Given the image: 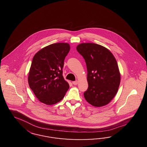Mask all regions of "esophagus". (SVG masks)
Listing matches in <instances>:
<instances>
[{"mask_svg": "<svg viewBox=\"0 0 147 147\" xmlns=\"http://www.w3.org/2000/svg\"><path fill=\"white\" fill-rule=\"evenodd\" d=\"M72 83H73V85H77V84H78V82L76 80V81H75V82H73Z\"/></svg>", "mask_w": 147, "mask_h": 147, "instance_id": "esophagus-1", "label": "esophagus"}]
</instances>
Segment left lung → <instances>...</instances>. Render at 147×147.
Listing matches in <instances>:
<instances>
[{
    "mask_svg": "<svg viewBox=\"0 0 147 147\" xmlns=\"http://www.w3.org/2000/svg\"><path fill=\"white\" fill-rule=\"evenodd\" d=\"M76 50L87 67L88 86L84 93L85 100L94 107L107 105L117 94L120 83L116 59L108 49L94 43L80 44Z\"/></svg>",
    "mask_w": 147,
    "mask_h": 147,
    "instance_id": "1",
    "label": "left lung"
}]
</instances>
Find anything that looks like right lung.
I'll use <instances>...</instances> for the list:
<instances>
[{
    "instance_id": "1",
    "label": "right lung",
    "mask_w": 147,
    "mask_h": 147,
    "mask_svg": "<svg viewBox=\"0 0 147 147\" xmlns=\"http://www.w3.org/2000/svg\"><path fill=\"white\" fill-rule=\"evenodd\" d=\"M69 50L68 43H55L41 49L33 58L28 84L36 97L47 105L58 103L69 89V84L62 75V68Z\"/></svg>"
}]
</instances>
